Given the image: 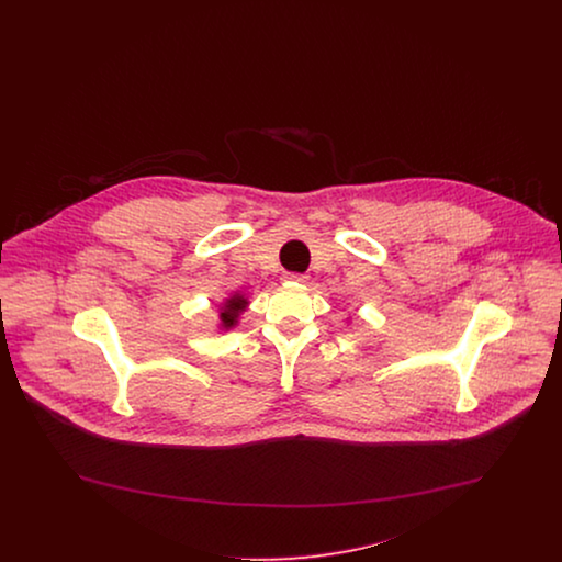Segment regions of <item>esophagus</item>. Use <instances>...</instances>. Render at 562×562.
I'll list each match as a JSON object with an SVG mask.
<instances>
[{
    "label": "esophagus",
    "instance_id": "esophagus-1",
    "mask_svg": "<svg viewBox=\"0 0 562 562\" xmlns=\"http://www.w3.org/2000/svg\"><path fill=\"white\" fill-rule=\"evenodd\" d=\"M291 282H299V284H303V282H307V276H303V273H289L286 276Z\"/></svg>",
    "mask_w": 562,
    "mask_h": 562
}]
</instances>
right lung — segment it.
<instances>
[{"mask_svg": "<svg viewBox=\"0 0 562 562\" xmlns=\"http://www.w3.org/2000/svg\"><path fill=\"white\" fill-rule=\"evenodd\" d=\"M246 307H248V299L244 296L241 293L229 294L223 303H221V307H218V328L221 330H229V328H234L238 321H240L241 314L246 312Z\"/></svg>", "mask_w": 562, "mask_h": 562, "instance_id": "add662e5", "label": "right lung"}]
</instances>
